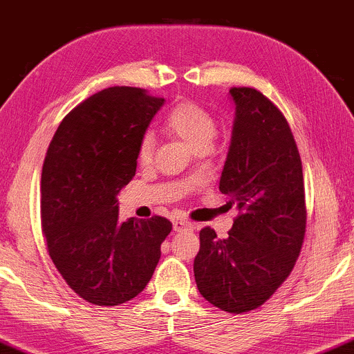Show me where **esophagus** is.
Returning a JSON list of instances; mask_svg holds the SVG:
<instances>
[{
    "mask_svg": "<svg viewBox=\"0 0 354 354\" xmlns=\"http://www.w3.org/2000/svg\"><path fill=\"white\" fill-rule=\"evenodd\" d=\"M187 229H192L191 223H187V221H184V220L173 221V231L181 232V231H187Z\"/></svg>",
    "mask_w": 354,
    "mask_h": 354,
    "instance_id": "obj_1",
    "label": "esophagus"
}]
</instances>
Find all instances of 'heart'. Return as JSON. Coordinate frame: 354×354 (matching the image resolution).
Here are the masks:
<instances>
[{"mask_svg": "<svg viewBox=\"0 0 354 354\" xmlns=\"http://www.w3.org/2000/svg\"><path fill=\"white\" fill-rule=\"evenodd\" d=\"M165 129L183 139L194 151L201 147H208L216 136V122L207 109L196 102L184 101L176 104L168 112L165 118ZM153 153V141L146 134L139 141L138 160L139 163L151 162Z\"/></svg>", "mask_w": 354, "mask_h": 354, "instance_id": "b5f03b06", "label": "heart"}]
</instances>
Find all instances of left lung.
I'll return each mask as SVG.
<instances>
[{
  "label": "left lung",
  "instance_id": "8db88e82",
  "mask_svg": "<svg viewBox=\"0 0 354 354\" xmlns=\"http://www.w3.org/2000/svg\"><path fill=\"white\" fill-rule=\"evenodd\" d=\"M236 117L220 191L239 216L226 239L201 231L194 276L201 295L227 313L261 306L290 274L306 227L300 153L290 127L253 88L229 89Z\"/></svg>",
  "mask_w": 354,
  "mask_h": 354
}]
</instances>
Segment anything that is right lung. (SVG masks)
Wrapping results in <instances>:
<instances>
[{
    "label": "right lung",
    "instance_id": "add662e5",
    "mask_svg": "<svg viewBox=\"0 0 354 354\" xmlns=\"http://www.w3.org/2000/svg\"><path fill=\"white\" fill-rule=\"evenodd\" d=\"M165 99L146 89H102L64 118L41 173L48 252L68 287L93 305L115 306L144 290L171 231L167 218L118 220L138 146Z\"/></svg>",
    "mask_w": 354,
    "mask_h": 354
}]
</instances>
